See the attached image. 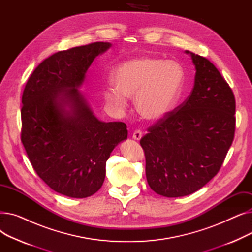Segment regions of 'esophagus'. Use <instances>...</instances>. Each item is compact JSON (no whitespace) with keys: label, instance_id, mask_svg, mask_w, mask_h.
<instances>
[{"label":"esophagus","instance_id":"obj_1","mask_svg":"<svg viewBox=\"0 0 252 252\" xmlns=\"http://www.w3.org/2000/svg\"><path fill=\"white\" fill-rule=\"evenodd\" d=\"M142 138V131L141 130H135L133 133V139L136 141H140Z\"/></svg>","mask_w":252,"mask_h":252}]
</instances>
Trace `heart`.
Segmentation results:
<instances>
[{"instance_id": "1", "label": "heart", "mask_w": 252, "mask_h": 252, "mask_svg": "<svg viewBox=\"0 0 252 252\" xmlns=\"http://www.w3.org/2000/svg\"><path fill=\"white\" fill-rule=\"evenodd\" d=\"M184 81L185 71L176 61L136 57L116 66L111 77L116 90H106L104 96L119 110L126 108V98H135L139 114L155 123L176 107Z\"/></svg>"}]
</instances>
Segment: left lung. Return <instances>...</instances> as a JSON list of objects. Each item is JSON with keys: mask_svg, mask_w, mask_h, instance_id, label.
Masks as SVG:
<instances>
[{"mask_svg": "<svg viewBox=\"0 0 252 252\" xmlns=\"http://www.w3.org/2000/svg\"><path fill=\"white\" fill-rule=\"evenodd\" d=\"M195 82L188 99L151 126L140 144L150 188L164 197L190 195L220 170L235 134V98L216 66L190 51Z\"/></svg>", "mask_w": 252, "mask_h": 252, "instance_id": "obj_1", "label": "left lung"}]
</instances>
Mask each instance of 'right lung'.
<instances>
[{
    "label": "right lung",
    "mask_w": 252,
    "mask_h": 252,
    "mask_svg": "<svg viewBox=\"0 0 252 252\" xmlns=\"http://www.w3.org/2000/svg\"><path fill=\"white\" fill-rule=\"evenodd\" d=\"M111 46L98 42L55 53L34 69L23 91L25 151L38 177L67 197L95 194L112 150L127 138L126 124L101 122L78 90L94 59Z\"/></svg>",
    "instance_id": "right-lung-1"
}]
</instances>
